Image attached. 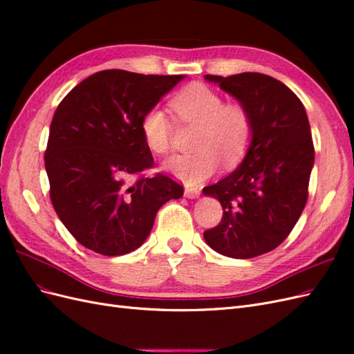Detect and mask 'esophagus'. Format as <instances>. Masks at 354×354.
Returning a JSON list of instances; mask_svg holds the SVG:
<instances>
[{
    "mask_svg": "<svg viewBox=\"0 0 354 354\" xmlns=\"http://www.w3.org/2000/svg\"><path fill=\"white\" fill-rule=\"evenodd\" d=\"M199 195H201V190L198 187L187 186L185 189V196L189 198V199H196V198H199Z\"/></svg>",
    "mask_w": 354,
    "mask_h": 354,
    "instance_id": "1",
    "label": "esophagus"
}]
</instances>
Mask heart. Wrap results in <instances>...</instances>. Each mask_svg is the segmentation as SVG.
<instances>
[{
  "label": "heart",
  "instance_id": "b5f03b06",
  "mask_svg": "<svg viewBox=\"0 0 354 354\" xmlns=\"http://www.w3.org/2000/svg\"><path fill=\"white\" fill-rule=\"evenodd\" d=\"M169 106L180 122L198 125L199 130L194 140L196 152L168 158L162 164L167 173L196 186L216 174L223 160L226 167L241 162L252 138V120L243 104L224 103L220 93L195 82L180 90ZM140 130L149 151L155 155L169 151L173 122L165 111H146Z\"/></svg>",
  "mask_w": 354,
  "mask_h": 354
}]
</instances>
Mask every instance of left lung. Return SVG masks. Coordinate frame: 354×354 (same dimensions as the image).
<instances>
[{
  "label": "left lung",
  "mask_w": 354,
  "mask_h": 354,
  "mask_svg": "<svg viewBox=\"0 0 354 354\" xmlns=\"http://www.w3.org/2000/svg\"><path fill=\"white\" fill-rule=\"evenodd\" d=\"M248 109L252 138L239 167L203 195L223 207L218 226L203 232L214 251L252 259L279 246L304 209L315 147L304 106L269 75H205Z\"/></svg>",
  "instance_id": "8db88e82"
}]
</instances>
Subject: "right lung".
Returning <instances> with one entry per match:
<instances>
[{
  "mask_svg": "<svg viewBox=\"0 0 354 354\" xmlns=\"http://www.w3.org/2000/svg\"><path fill=\"white\" fill-rule=\"evenodd\" d=\"M185 75L102 71L72 88L50 125L46 171L59 218L82 246L102 255H122L142 246L158 209L183 196L164 174L127 178L153 165L140 130Z\"/></svg>",
  "mask_w": 354,
  "mask_h": 354,
  "instance_id": "obj_1",
  "label": "right lung"
}]
</instances>
